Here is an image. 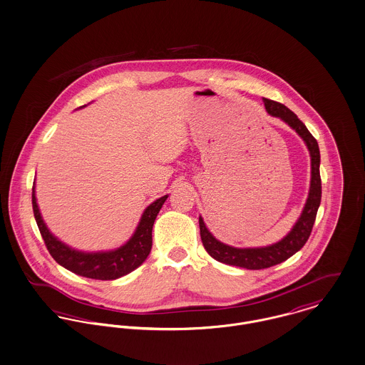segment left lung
Masks as SVG:
<instances>
[{"mask_svg": "<svg viewBox=\"0 0 365 365\" xmlns=\"http://www.w3.org/2000/svg\"><path fill=\"white\" fill-rule=\"evenodd\" d=\"M263 102L270 116L282 119L292 130H295V133L304 140L311 155V185H309V193H308L307 202L304 205V210L299 218L297 220V222L294 224V227L291 228V231L284 237L282 241L269 246L234 247L227 243L220 242L217 238H214V235L205 227L202 215L199 217L200 237L208 255L221 263L243 267L247 270H260V269L276 266L284 260H287L288 257H291L294 253H297L311 235V231L317 218V212L321 204V197H322V182H321V173H319L321 153H319L318 141L308 131L305 124L301 122L297 118V115L291 112L287 106L266 98H263Z\"/></svg>", "mask_w": 365, "mask_h": 365, "instance_id": "8db88e82", "label": "left lung"}]
</instances>
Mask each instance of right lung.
Segmentation results:
<instances>
[{
    "mask_svg": "<svg viewBox=\"0 0 365 365\" xmlns=\"http://www.w3.org/2000/svg\"><path fill=\"white\" fill-rule=\"evenodd\" d=\"M166 199L168 195L151 202L144 210L134 234L120 247L102 252H82L68 246L67 243L61 242L50 232L41 218V210L36 202L35 182L32 189L35 220L39 227L41 238L53 259L64 269L93 280H116L131 273L145 262L153 246V227Z\"/></svg>",
    "mask_w": 365,
    "mask_h": 365,
    "instance_id": "right-lung-1",
    "label": "right lung"
}]
</instances>
